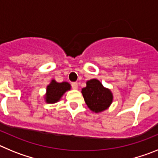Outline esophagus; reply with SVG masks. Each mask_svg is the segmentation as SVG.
<instances>
[{"label": "esophagus", "mask_w": 158, "mask_h": 158, "mask_svg": "<svg viewBox=\"0 0 158 158\" xmlns=\"http://www.w3.org/2000/svg\"><path fill=\"white\" fill-rule=\"evenodd\" d=\"M71 86H72V88L73 89H77L78 88V85L77 82H73V83L71 84Z\"/></svg>", "instance_id": "1"}]
</instances>
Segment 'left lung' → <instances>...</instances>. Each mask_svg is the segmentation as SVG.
<instances>
[{
    "label": "left lung",
    "instance_id": "1",
    "mask_svg": "<svg viewBox=\"0 0 158 158\" xmlns=\"http://www.w3.org/2000/svg\"><path fill=\"white\" fill-rule=\"evenodd\" d=\"M86 104L96 113L107 109L112 103L113 95L111 90L103 86L100 81L92 79L86 82V87L81 89Z\"/></svg>",
    "mask_w": 158,
    "mask_h": 158
}]
</instances>
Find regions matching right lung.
Listing matches in <instances>:
<instances>
[{
    "label": "right lung",
    "instance_id": "obj_1",
    "mask_svg": "<svg viewBox=\"0 0 158 158\" xmlns=\"http://www.w3.org/2000/svg\"><path fill=\"white\" fill-rule=\"evenodd\" d=\"M71 86L68 82L58 83L55 80H52L47 87V93L45 95V101L47 104H54L59 101L64 93L70 90Z\"/></svg>",
    "mask_w": 158,
    "mask_h": 158
}]
</instances>
